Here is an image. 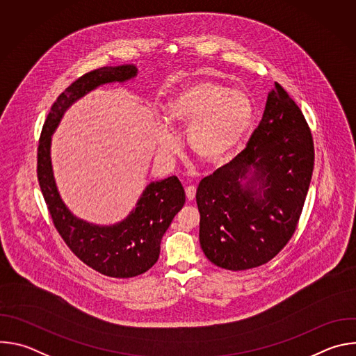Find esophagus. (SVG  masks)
Masks as SVG:
<instances>
[{"mask_svg": "<svg viewBox=\"0 0 356 356\" xmlns=\"http://www.w3.org/2000/svg\"><path fill=\"white\" fill-rule=\"evenodd\" d=\"M186 197H187L190 201L194 200V197H195V187H194V186L186 187Z\"/></svg>", "mask_w": 356, "mask_h": 356, "instance_id": "34e87169", "label": "esophagus"}]
</instances>
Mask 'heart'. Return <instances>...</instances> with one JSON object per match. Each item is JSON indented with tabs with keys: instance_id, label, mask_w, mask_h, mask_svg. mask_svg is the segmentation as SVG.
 Listing matches in <instances>:
<instances>
[{
	"instance_id": "heart-1",
	"label": "heart",
	"mask_w": 356,
	"mask_h": 356,
	"mask_svg": "<svg viewBox=\"0 0 356 356\" xmlns=\"http://www.w3.org/2000/svg\"><path fill=\"white\" fill-rule=\"evenodd\" d=\"M166 115L175 127L188 128V145L198 159L217 162L243 139L252 122L253 106L245 91L202 77L176 92L169 101ZM162 146L166 150L175 146L168 128L163 131Z\"/></svg>"
}]
</instances>
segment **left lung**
Returning a JSON list of instances; mask_svg holds the SVG:
<instances>
[{
  "mask_svg": "<svg viewBox=\"0 0 356 356\" xmlns=\"http://www.w3.org/2000/svg\"><path fill=\"white\" fill-rule=\"evenodd\" d=\"M313 169L309 124L275 83L246 147L198 184L200 245L209 261L246 270L273 259L297 228Z\"/></svg>",
  "mask_w": 356,
  "mask_h": 356,
  "instance_id": "1",
  "label": "left lung"
}]
</instances>
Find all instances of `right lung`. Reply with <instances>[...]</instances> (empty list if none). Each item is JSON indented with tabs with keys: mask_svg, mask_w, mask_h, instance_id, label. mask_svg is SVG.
I'll return each mask as SVG.
<instances>
[{
	"mask_svg": "<svg viewBox=\"0 0 356 356\" xmlns=\"http://www.w3.org/2000/svg\"><path fill=\"white\" fill-rule=\"evenodd\" d=\"M136 73L134 65H122L99 67L79 77L50 108L38 146V180L54 225L81 262L101 275L117 279L142 275L158 262L162 236L184 206L183 186L176 176L154 181L146 186L135 210L124 221L114 225L86 222L74 217L60 198L50 162V140L74 101L101 84L122 83Z\"/></svg>",
	"mask_w": 356,
	"mask_h": 356,
	"instance_id": "right-lung-1",
	"label": "right lung"
}]
</instances>
